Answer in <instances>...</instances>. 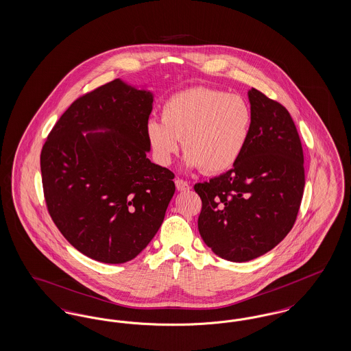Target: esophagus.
<instances>
[{"instance_id":"34e87169","label":"esophagus","mask_w":351,"mask_h":351,"mask_svg":"<svg viewBox=\"0 0 351 351\" xmlns=\"http://www.w3.org/2000/svg\"><path fill=\"white\" fill-rule=\"evenodd\" d=\"M175 184H176V189L180 191V192H184V191H188V189H189V184L186 183L183 179H176Z\"/></svg>"}]
</instances>
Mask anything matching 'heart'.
<instances>
[{
	"instance_id": "1",
	"label": "heart",
	"mask_w": 351,
	"mask_h": 351,
	"mask_svg": "<svg viewBox=\"0 0 351 351\" xmlns=\"http://www.w3.org/2000/svg\"><path fill=\"white\" fill-rule=\"evenodd\" d=\"M252 113L246 101L223 90L193 86L172 95L162 108V119L151 118L146 135L155 159L171 165L180 149L185 165L221 173L234 167L250 138Z\"/></svg>"
}]
</instances>
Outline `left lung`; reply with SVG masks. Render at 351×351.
<instances>
[{
	"instance_id": "left-lung-1",
	"label": "left lung",
	"mask_w": 351,
	"mask_h": 351,
	"mask_svg": "<svg viewBox=\"0 0 351 351\" xmlns=\"http://www.w3.org/2000/svg\"><path fill=\"white\" fill-rule=\"evenodd\" d=\"M249 101L252 125L242 156L228 172L195 184L202 202L201 238L230 262L255 259L283 241L305 185L300 136L291 114L255 88Z\"/></svg>"
}]
</instances>
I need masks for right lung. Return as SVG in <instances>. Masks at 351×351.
Returning <instances> with one entry per match:
<instances>
[{
  "instance_id": "add662e5",
  "label": "right lung",
  "mask_w": 351,
  "mask_h": 351,
  "mask_svg": "<svg viewBox=\"0 0 351 351\" xmlns=\"http://www.w3.org/2000/svg\"><path fill=\"white\" fill-rule=\"evenodd\" d=\"M152 101L151 92L119 79L101 85L71 104L40 152L53 223L102 263H125L143 250L175 193L173 172L147 158Z\"/></svg>"
}]
</instances>
